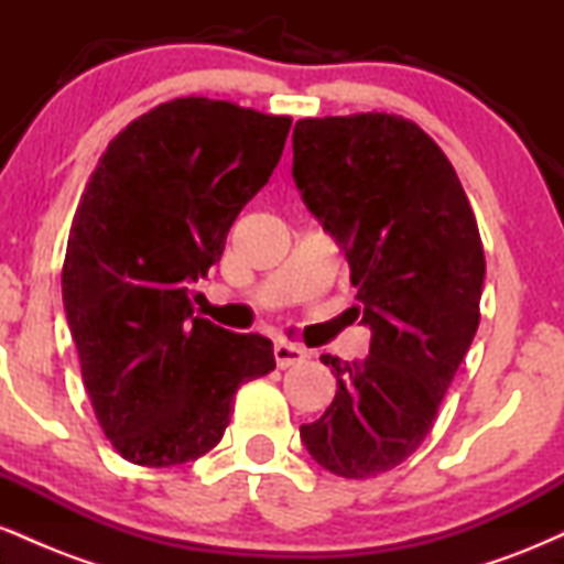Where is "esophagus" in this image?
I'll return each mask as SVG.
<instances>
[{
	"instance_id": "1",
	"label": "esophagus",
	"mask_w": 564,
	"mask_h": 564,
	"mask_svg": "<svg viewBox=\"0 0 564 564\" xmlns=\"http://www.w3.org/2000/svg\"><path fill=\"white\" fill-rule=\"evenodd\" d=\"M273 355H275V366L278 368H289V366L302 364V360L307 358V349L289 345V341H275Z\"/></svg>"
}]
</instances>
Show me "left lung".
<instances>
[{"instance_id": "obj_1", "label": "left lung", "mask_w": 564, "mask_h": 564, "mask_svg": "<svg viewBox=\"0 0 564 564\" xmlns=\"http://www.w3.org/2000/svg\"><path fill=\"white\" fill-rule=\"evenodd\" d=\"M291 148V177L347 254L352 310L371 328L368 358H321L336 394L300 437L323 469L366 480L424 443L475 339L480 230L451 161L403 116L302 119Z\"/></svg>"}]
</instances>
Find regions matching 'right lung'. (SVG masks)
<instances>
[{"label": "right lung", "instance_id": "obj_1", "mask_svg": "<svg viewBox=\"0 0 564 564\" xmlns=\"http://www.w3.org/2000/svg\"><path fill=\"white\" fill-rule=\"evenodd\" d=\"M289 116L177 97L108 142L63 262V307L106 437L140 467H177L223 440L273 341L193 315L191 283L281 161Z\"/></svg>", "mask_w": 564, "mask_h": 564}]
</instances>
